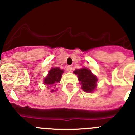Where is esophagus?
Here are the masks:
<instances>
[{
    "label": "esophagus",
    "mask_w": 135,
    "mask_h": 135,
    "mask_svg": "<svg viewBox=\"0 0 135 135\" xmlns=\"http://www.w3.org/2000/svg\"><path fill=\"white\" fill-rule=\"evenodd\" d=\"M71 70H72V66L69 65V66L67 67V70H68V71H71Z\"/></svg>",
    "instance_id": "1"
}]
</instances>
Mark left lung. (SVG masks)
Returning <instances> with one entry per match:
<instances>
[{
    "mask_svg": "<svg viewBox=\"0 0 135 135\" xmlns=\"http://www.w3.org/2000/svg\"><path fill=\"white\" fill-rule=\"evenodd\" d=\"M74 73L77 75L80 84L82 85L81 89L86 93H92L97 86V82L98 80L97 76L92 71L86 68L76 70Z\"/></svg>",
    "mask_w": 135,
    "mask_h": 135,
    "instance_id": "obj_1",
    "label": "left lung"
}]
</instances>
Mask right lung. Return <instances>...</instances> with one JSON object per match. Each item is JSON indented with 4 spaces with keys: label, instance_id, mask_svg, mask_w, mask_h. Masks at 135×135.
Wrapping results in <instances>:
<instances>
[{
    "label": "right lung",
    "instance_id": "1",
    "mask_svg": "<svg viewBox=\"0 0 135 135\" xmlns=\"http://www.w3.org/2000/svg\"><path fill=\"white\" fill-rule=\"evenodd\" d=\"M64 72V70H61L59 68H52L50 71H49L48 75L44 79L43 83L49 85V87L52 86V85L54 84L56 85V83L60 82ZM54 91H56V90H51V92Z\"/></svg>",
    "mask_w": 135,
    "mask_h": 135
}]
</instances>
